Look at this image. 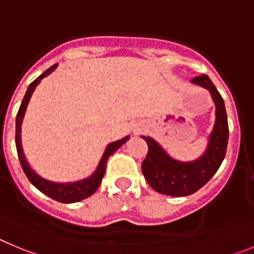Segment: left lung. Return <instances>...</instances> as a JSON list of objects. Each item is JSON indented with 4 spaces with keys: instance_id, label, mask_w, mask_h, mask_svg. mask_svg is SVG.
<instances>
[{
    "instance_id": "1",
    "label": "left lung",
    "mask_w": 254,
    "mask_h": 254,
    "mask_svg": "<svg viewBox=\"0 0 254 254\" xmlns=\"http://www.w3.org/2000/svg\"><path fill=\"white\" fill-rule=\"evenodd\" d=\"M192 82L210 90L216 104V122L202 158L192 163H181L167 155L152 138L142 136L149 146L142 161L143 177L156 192L168 196H188L203 187L220 168L228 147L229 126L224 99L207 75L196 76Z\"/></svg>"
}]
</instances>
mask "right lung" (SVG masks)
Returning a JSON list of instances; mask_svg holds the SVG:
<instances>
[{
  "instance_id": "1",
  "label": "right lung",
  "mask_w": 254,
  "mask_h": 254,
  "mask_svg": "<svg viewBox=\"0 0 254 254\" xmlns=\"http://www.w3.org/2000/svg\"><path fill=\"white\" fill-rule=\"evenodd\" d=\"M56 68V64L49 67L47 71H44L39 77H37L34 81L29 85L28 90H26L25 96L22 99L21 105L19 108V112L16 114V131H15V142H16V150H17V156H19L20 164H21L22 170L25 173V176L28 177L29 181L31 182V185L35 186L40 192H43L44 194H47L51 198L56 199L58 202L64 203H73L78 202L81 199L87 198L90 197L91 194L98 190L99 185L102 183V179L104 177L105 173V165H107L108 159L111 158V155L114 154L117 151V149L120 146H122L126 141L128 140V137H125L123 140L116 141V142H112L111 145H108L107 150H105L104 155H103L102 160H100L99 165H98V169L95 170L93 176L89 177V178L84 179L81 182H76V183H68V185H60V183H53V182L46 181V179L40 178L37 173H34L31 170V168L29 167L28 163H26L25 158H24V154H22L21 149V142H20V129H21V121L24 113H25L26 105H28L29 100H30V96L34 91L35 86L39 84V81L43 77H46L48 73H51L53 69Z\"/></svg>"
}]
</instances>
